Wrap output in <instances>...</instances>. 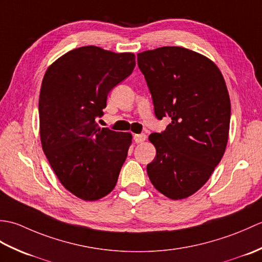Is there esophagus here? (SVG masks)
Returning <instances> with one entry per match:
<instances>
[{"label":"esophagus","mask_w":262,"mask_h":262,"mask_svg":"<svg viewBox=\"0 0 262 262\" xmlns=\"http://www.w3.org/2000/svg\"><path fill=\"white\" fill-rule=\"evenodd\" d=\"M134 140H135V142L136 143H143L144 141L146 140V135L145 134H136L135 136H134Z\"/></svg>","instance_id":"1"}]
</instances>
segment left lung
I'll return each mask as SVG.
<instances>
[{"label": "left lung", "mask_w": 262, "mask_h": 262, "mask_svg": "<svg viewBox=\"0 0 262 262\" xmlns=\"http://www.w3.org/2000/svg\"><path fill=\"white\" fill-rule=\"evenodd\" d=\"M158 119L171 121L148 140L157 157L147 174L170 199L191 196L208 181L229 140L231 101L216 64L190 49L165 46L137 54Z\"/></svg>", "instance_id": "left-lung-1"}]
</instances>
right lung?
I'll return each mask as SVG.
<instances>
[{"label": "right lung", "mask_w": 262, "mask_h": 262, "mask_svg": "<svg viewBox=\"0 0 262 262\" xmlns=\"http://www.w3.org/2000/svg\"><path fill=\"white\" fill-rule=\"evenodd\" d=\"M133 53L75 48L49 66L39 96L41 146L66 190L93 202L113 191L132 144L130 133L99 127L111 89L132 74Z\"/></svg>", "instance_id": "obj_1"}]
</instances>
